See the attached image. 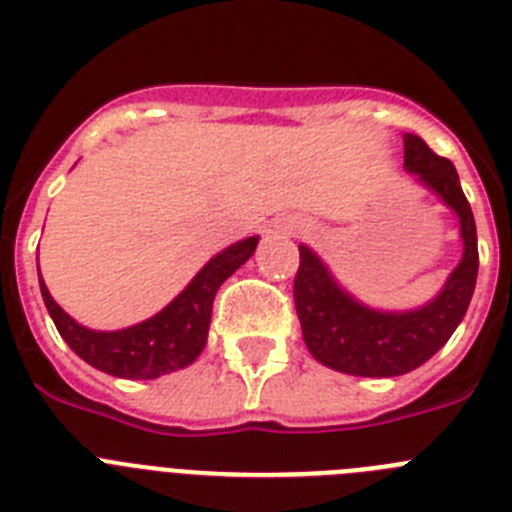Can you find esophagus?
I'll use <instances>...</instances> for the list:
<instances>
[{
  "label": "esophagus",
  "instance_id": "obj_1",
  "mask_svg": "<svg viewBox=\"0 0 512 512\" xmlns=\"http://www.w3.org/2000/svg\"><path fill=\"white\" fill-rule=\"evenodd\" d=\"M287 230H289V233H295L297 228H295V225H287Z\"/></svg>",
  "mask_w": 512,
  "mask_h": 512
}]
</instances>
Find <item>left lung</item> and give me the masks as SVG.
I'll use <instances>...</instances> for the list:
<instances>
[{"label": "left lung", "instance_id": "obj_1", "mask_svg": "<svg viewBox=\"0 0 512 512\" xmlns=\"http://www.w3.org/2000/svg\"><path fill=\"white\" fill-rule=\"evenodd\" d=\"M405 166L459 215L464 259L431 305L392 315L351 300L330 279L318 256L302 246L292 287L302 338L310 354L336 372L354 377H397L413 372L449 341L474 295L479 269L477 225L454 164L433 153L418 135H405Z\"/></svg>", "mask_w": 512, "mask_h": 512}]
</instances>
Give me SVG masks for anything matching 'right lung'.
<instances>
[{
	"instance_id": "1",
	"label": "right lung",
	"mask_w": 512,
	"mask_h": 512,
	"mask_svg": "<svg viewBox=\"0 0 512 512\" xmlns=\"http://www.w3.org/2000/svg\"><path fill=\"white\" fill-rule=\"evenodd\" d=\"M256 243L259 238H246L217 253L169 307L146 323L115 333H97L74 323L53 302L43 279H40V292L58 333L76 356L112 377L156 379L161 374L184 369L202 354L217 289L238 266L246 264L248 256L256 251Z\"/></svg>"
}]
</instances>
